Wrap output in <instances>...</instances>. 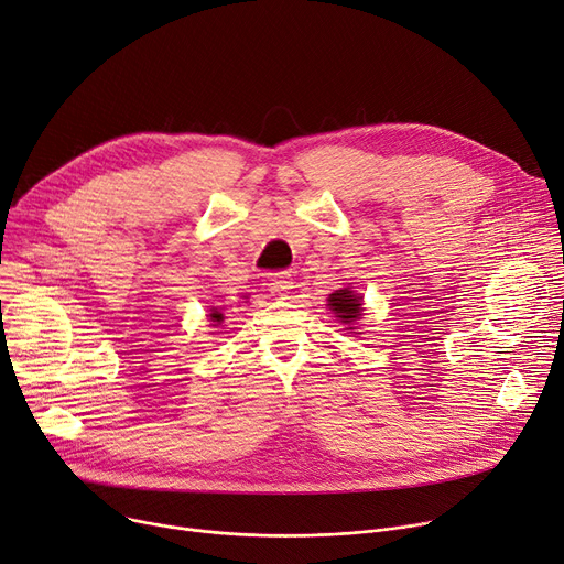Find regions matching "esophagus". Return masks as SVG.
<instances>
[{
    "label": "esophagus",
    "mask_w": 564,
    "mask_h": 564,
    "mask_svg": "<svg viewBox=\"0 0 564 564\" xmlns=\"http://www.w3.org/2000/svg\"><path fill=\"white\" fill-rule=\"evenodd\" d=\"M268 285H270V292H274L279 296H285L292 290V274L290 272H276V274L270 276Z\"/></svg>",
    "instance_id": "1"
}]
</instances>
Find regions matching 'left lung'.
<instances>
[{"label": "left lung", "mask_w": 564, "mask_h": 564, "mask_svg": "<svg viewBox=\"0 0 564 564\" xmlns=\"http://www.w3.org/2000/svg\"><path fill=\"white\" fill-rule=\"evenodd\" d=\"M328 306L330 311H335V317H340V322L351 324L354 319L360 317V296L354 294V290L345 288V290H335L328 296Z\"/></svg>", "instance_id": "1"}]
</instances>
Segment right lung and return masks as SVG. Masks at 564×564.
<instances>
[{"instance_id":"right-lung-1","label":"right lung","mask_w":564,"mask_h":564,"mask_svg":"<svg viewBox=\"0 0 564 564\" xmlns=\"http://www.w3.org/2000/svg\"><path fill=\"white\" fill-rule=\"evenodd\" d=\"M210 319H213V322H217V324H219V322H224V315H221V313H219V311H213V313H210Z\"/></svg>"}]
</instances>
